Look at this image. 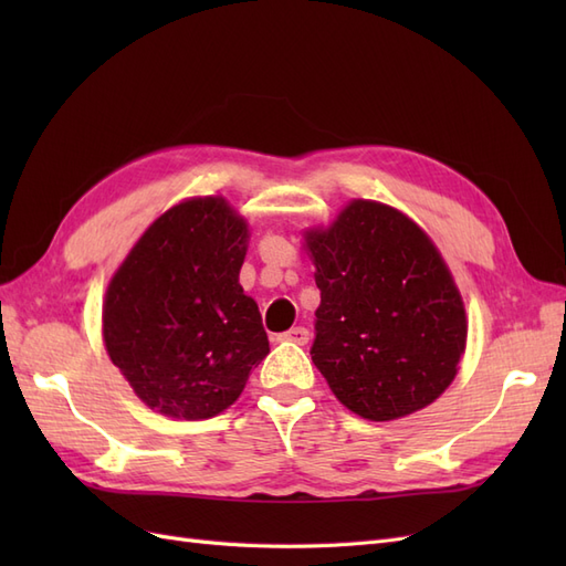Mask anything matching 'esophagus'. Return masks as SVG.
<instances>
[{
    "label": "esophagus",
    "mask_w": 566,
    "mask_h": 566,
    "mask_svg": "<svg viewBox=\"0 0 566 566\" xmlns=\"http://www.w3.org/2000/svg\"><path fill=\"white\" fill-rule=\"evenodd\" d=\"M281 342H293V345H306L310 342V331L304 328V325H297V328H290L285 333L279 335Z\"/></svg>",
    "instance_id": "34e87169"
}]
</instances>
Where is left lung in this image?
<instances>
[{
	"instance_id": "1",
	"label": "left lung",
	"mask_w": 566,
	"mask_h": 566,
	"mask_svg": "<svg viewBox=\"0 0 566 566\" xmlns=\"http://www.w3.org/2000/svg\"><path fill=\"white\" fill-rule=\"evenodd\" d=\"M306 248L321 290L312 358L335 397L375 422L432 403L455 378L468 321L430 238L399 210L354 200Z\"/></svg>"
}]
</instances>
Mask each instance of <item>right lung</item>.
I'll use <instances>...</instances> for the list:
<instances>
[{
    "label": "right lung",
    "mask_w": 566,
    "mask_h": 566,
    "mask_svg": "<svg viewBox=\"0 0 566 566\" xmlns=\"http://www.w3.org/2000/svg\"><path fill=\"white\" fill-rule=\"evenodd\" d=\"M245 248L248 224L227 200L193 198L153 221L117 269L104 339L146 406L212 418L269 354L260 310L238 283Z\"/></svg>",
    "instance_id": "right-lung-1"
}]
</instances>
